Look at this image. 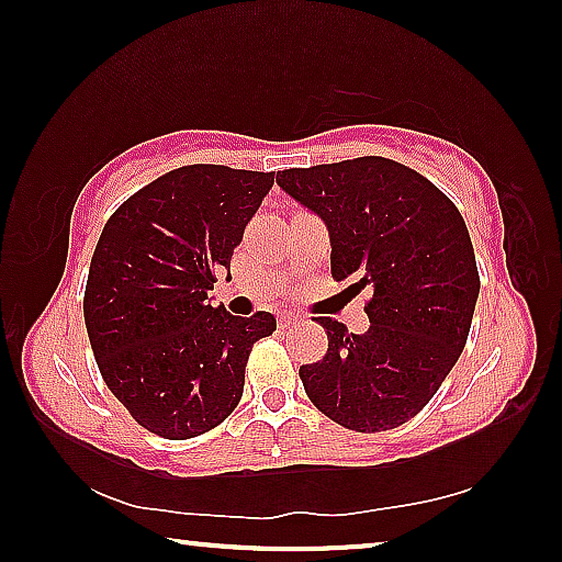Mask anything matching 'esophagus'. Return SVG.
<instances>
[{
  "label": "esophagus",
  "mask_w": 562,
  "mask_h": 562,
  "mask_svg": "<svg viewBox=\"0 0 562 562\" xmlns=\"http://www.w3.org/2000/svg\"><path fill=\"white\" fill-rule=\"evenodd\" d=\"M297 317H292V315H280V319H278V325L282 327V329H288V327H292V325H297Z\"/></svg>",
  "instance_id": "34e87169"
}]
</instances>
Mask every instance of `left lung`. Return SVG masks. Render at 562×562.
I'll return each mask as SVG.
<instances>
[{
	"instance_id": "obj_1",
	"label": "left lung",
	"mask_w": 562,
	"mask_h": 562,
	"mask_svg": "<svg viewBox=\"0 0 562 562\" xmlns=\"http://www.w3.org/2000/svg\"><path fill=\"white\" fill-rule=\"evenodd\" d=\"M278 186L325 221L331 278L372 292L364 335L317 319L329 349L300 367L304 392L345 429H396L431 402L469 339L481 280L459 207L379 156L280 170Z\"/></svg>"
}]
</instances>
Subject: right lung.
<instances>
[{"instance_id": "obj_1", "label": "right lung", "mask_w": 562, "mask_h": 562, "mask_svg": "<svg viewBox=\"0 0 562 562\" xmlns=\"http://www.w3.org/2000/svg\"><path fill=\"white\" fill-rule=\"evenodd\" d=\"M272 183L258 170L183 166L103 225L83 319L103 382L150 434L183 441L225 422L252 345L278 327L270 312L237 317L207 300Z\"/></svg>"}]
</instances>
